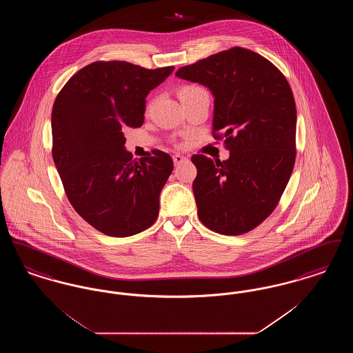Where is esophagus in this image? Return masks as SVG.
I'll return each instance as SVG.
<instances>
[{"label":"esophagus","instance_id":"34e87169","mask_svg":"<svg viewBox=\"0 0 353 353\" xmlns=\"http://www.w3.org/2000/svg\"><path fill=\"white\" fill-rule=\"evenodd\" d=\"M186 160H188V159L185 157L184 154H181V153L173 154V163H174V165H180L181 163H184Z\"/></svg>","mask_w":353,"mask_h":353}]
</instances>
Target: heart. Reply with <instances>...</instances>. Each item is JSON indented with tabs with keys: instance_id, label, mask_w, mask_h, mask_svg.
Wrapping results in <instances>:
<instances>
[{
	"instance_id": "heart-1",
	"label": "heart",
	"mask_w": 353,
	"mask_h": 353,
	"mask_svg": "<svg viewBox=\"0 0 353 353\" xmlns=\"http://www.w3.org/2000/svg\"><path fill=\"white\" fill-rule=\"evenodd\" d=\"M201 94H208V92H206V90L203 87L199 85V84H185V85L179 88V98H180V101L185 99V98L201 95Z\"/></svg>"
}]
</instances>
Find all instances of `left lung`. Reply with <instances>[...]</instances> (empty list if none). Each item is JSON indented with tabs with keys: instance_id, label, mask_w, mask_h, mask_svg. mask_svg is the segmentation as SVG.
I'll return each instance as SVG.
<instances>
[{
	"instance_id": "8db88e82",
	"label": "left lung",
	"mask_w": 353,
	"mask_h": 353,
	"mask_svg": "<svg viewBox=\"0 0 353 353\" xmlns=\"http://www.w3.org/2000/svg\"><path fill=\"white\" fill-rule=\"evenodd\" d=\"M176 75L214 95L213 136L230 152L194 154L193 193L202 223L223 235L255 229L278 206L296 157V105L285 75L243 48L219 51Z\"/></svg>"
}]
</instances>
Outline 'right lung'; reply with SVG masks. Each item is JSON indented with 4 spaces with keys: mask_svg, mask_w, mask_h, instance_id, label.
<instances>
[{
    "mask_svg": "<svg viewBox=\"0 0 353 353\" xmlns=\"http://www.w3.org/2000/svg\"><path fill=\"white\" fill-rule=\"evenodd\" d=\"M173 68L97 61L75 72L55 98V167L75 212L103 234H137L157 219L173 160L159 150L132 159L123 130L143 125L145 97Z\"/></svg>",
    "mask_w": 353,
    "mask_h": 353,
    "instance_id": "obj_1",
    "label": "right lung"
}]
</instances>
